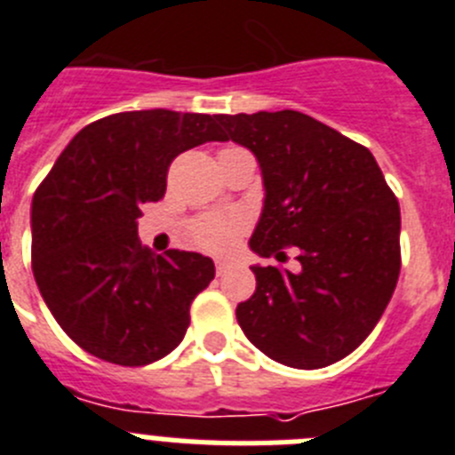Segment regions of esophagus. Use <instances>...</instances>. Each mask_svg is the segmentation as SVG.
Masks as SVG:
<instances>
[{"label":"esophagus","instance_id":"1","mask_svg":"<svg viewBox=\"0 0 455 455\" xmlns=\"http://www.w3.org/2000/svg\"><path fill=\"white\" fill-rule=\"evenodd\" d=\"M230 268H235V262H230V259H219V262H216V273H219V275H225Z\"/></svg>","mask_w":455,"mask_h":455}]
</instances>
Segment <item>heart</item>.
Returning a JSON list of instances; mask_svg holds the SVG:
<instances>
[{
	"label": "heart",
	"instance_id": "heart-1",
	"mask_svg": "<svg viewBox=\"0 0 455 455\" xmlns=\"http://www.w3.org/2000/svg\"><path fill=\"white\" fill-rule=\"evenodd\" d=\"M243 228L246 220L239 214H209L188 225V241L209 255H225L235 248Z\"/></svg>",
	"mask_w": 455,
	"mask_h": 455
}]
</instances>
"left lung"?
Here are the masks:
<instances>
[{"instance_id":"obj_1","label":"left lung","mask_w":455,"mask_h":455,"mask_svg":"<svg viewBox=\"0 0 455 455\" xmlns=\"http://www.w3.org/2000/svg\"><path fill=\"white\" fill-rule=\"evenodd\" d=\"M223 139L259 162L262 219L251 248L300 268L252 267L257 289L236 321L264 355L321 369L376 328L401 271V209L364 146L300 111L216 116Z\"/></svg>"}]
</instances>
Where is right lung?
<instances>
[{
    "mask_svg": "<svg viewBox=\"0 0 455 455\" xmlns=\"http://www.w3.org/2000/svg\"><path fill=\"white\" fill-rule=\"evenodd\" d=\"M225 140L214 116L124 111L68 143L31 204V268L56 323L104 363L143 367L178 348L214 280L200 252L152 255L136 219L166 193L172 159Z\"/></svg>",
    "mask_w": 455,
    "mask_h": 455,
    "instance_id": "1",
    "label": "right lung"
}]
</instances>
